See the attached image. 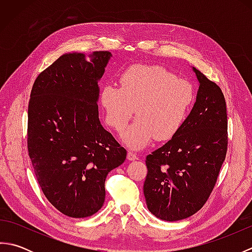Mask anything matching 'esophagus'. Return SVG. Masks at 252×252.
Masks as SVG:
<instances>
[{
  "label": "esophagus",
  "mask_w": 252,
  "mask_h": 252,
  "mask_svg": "<svg viewBox=\"0 0 252 252\" xmlns=\"http://www.w3.org/2000/svg\"><path fill=\"white\" fill-rule=\"evenodd\" d=\"M127 160H130V161H133V160H136L138 157H137V155L135 154V153H133V152H129L127 153Z\"/></svg>",
  "instance_id": "1"
}]
</instances>
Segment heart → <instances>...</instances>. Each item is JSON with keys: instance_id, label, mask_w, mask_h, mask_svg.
Here are the masks:
<instances>
[{"instance_id": "1", "label": "heart", "mask_w": 252, "mask_h": 252, "mask_svg": "<svg viewBox=\"0 0 252 252\" xmlns=\"http://www.w3.org/2000/svg\"><path fill=\"white\" fill-rule=\"evenodd\" d=\"M120 84L121 88L104 85L99 100L106 122L117 132L125 130L135 108L137 119L123 134L132 149L144 148L155 137L158 141L174 137L196 98L191 83L161 66H132L121 74Z\"/></svg>"}]
</instances>
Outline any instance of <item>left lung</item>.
<instances>
[{
	"label": "left lung",
	"mask_w": 252,
	"mask_h": 252,
	"mask_svg": "<svg viewBox=\"0 0 252 252\" xmlns=\"http://www.w3.org/2000/svg\"><path fill=\"white\" fill-rule=\"evenodd\" d=\"M199 89L180 132L146 157L148 210L161 220H183L200 210L227 152V114L220 87L192 67Z\"/></svg>",
	"instance_id": "1"
}]
</instances>
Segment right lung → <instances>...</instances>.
Here are the masks:
<instances>
[{"label": "right lung", "mask_w": 252, "mask_h": 252, "mask_svg": "<svg viewBox=\"0 0 252 252\" xmlns=\"http://www.w3.org/2000/svg\"><path fill=\"white\" fill-rule=\"evenodd\" d=\"M63 54L33 83L28 153L42 191L58 211L87 218L103 207L105 180L126 151L100 125L98 81L111 53Z\"/></svg>", "instance_id": "right-lung-1"}]
</instances>
